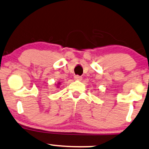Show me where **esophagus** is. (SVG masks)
<instances>
[{
    "instance_id": "1",
    "label": "esophagus",
    "mask_w": 149,
    "mask_h": 149,
    "mask_svg": "<svg viewBox=\"0 0 149 149\" xmlns=\"http://www.w3.org/2000/svg\"><path fill=\"white\" fill-rule=\"evenodd\" d=\"M74 79L76 80H82V77L79 76H74Z\"/></svg>"
}]
</instances>
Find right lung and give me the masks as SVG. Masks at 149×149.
I'll use <instances>...</instances> for the list:
<instances>
[{
    "label": "right lung",
    "instance_id": "obj_1",
    "mask_svg": "<svg viewBox=\"0 0 149 149\" xmlns=\"http://www.w3.org/2000/svg\"><path fill=\"white\" fill-rule=\"evenodd\" d=\"M61 85V82H58L57 84V88H59V87H60V85Z\"/></svg>",
    "mask_w": 149,
    "mask_h": 149
}]
</instances>
